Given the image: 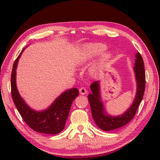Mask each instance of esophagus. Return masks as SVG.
<instances>
[{"label":"esophagus","mask_w":160,"mask_h":160,"mask_svg":"<svg viewBox=\"0 0 160 160\" xmlns=\"http://www.w3.org/2000/svg\"><path fill=\"white\" fill-rule=\"evenodd\" d=\"M79 91H80V93L82 94V95H85L87 93V92L86 89H84V87L80 88V89H79Z\"/></svg>","instance_id":"34e87169"}]
</instances>
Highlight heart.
Returning <instances> with one entry per match:
<instances>
[{"label":"heart","mask_w":160,"mask_h":160,"mask_svg":"<svg viewBox=\"0 0 160 160\" xmlns=\"http://www.w3.org/2000/svg\"><path fill=\"white\" fill-rule=\"evenodd\" d=\"M107 49V46L102 43H90L84 45L81 51L78 62L80 64L86 62L87 61L92 60L94 58L101 55ZM111 57L110 53H107L101 57L98 63L95 65L92 69L93 73H96L98 70L102 69Z\"/></svg>","instance_id":"heart-1"}]
</instances>
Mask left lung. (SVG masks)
<instances>
[{
  "mask_svg": "<svg viewBox=\"0 0 160 160\" xmlns=\"http://www.w3.org/2000/svg\"><path fill=\"white\" fill-rule=\"evenodd\" d=\"M135 58L136 59L133 69L137 80V94L131 107L120 116L111 117L105 114L103 104L100 100L99 82L96 81L91 84L92 93L89 94L88 100L91 106V114L96 124L102 130L105 131H112L123 127L132 120L136 114L139 105L144 96L146 76L144 63L141 54L138 52Z\"/></svg>",
  "mask_w": 160,
  "mask_h": 160,
  "instance_id": "left-lung-1",
  "label": "left lung"
}]
</instances>
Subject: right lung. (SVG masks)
I'll list each match as a JSON object with an SVG mask.
<instances>
[{"mask_svg":"<svg viewBox=\"0 0 160 160\" xmlns=\"http://www.w3.org/2000/svg\"><path fill=\"white\" fill-rule=\"evenodd\" d=\"M22 51L13 63L12 71L11 92L13 102L23 120L33 131L51 135L59 133L65 127L71 106L78 96L79 91L77 88L67 90L45 111L37 112L31 109L20 96L16 85V69Z\"/></svg>","mask_w":160,"mask_h":160,"instance_id":"right-lung-1","label":"right lung"}]
</instances>
